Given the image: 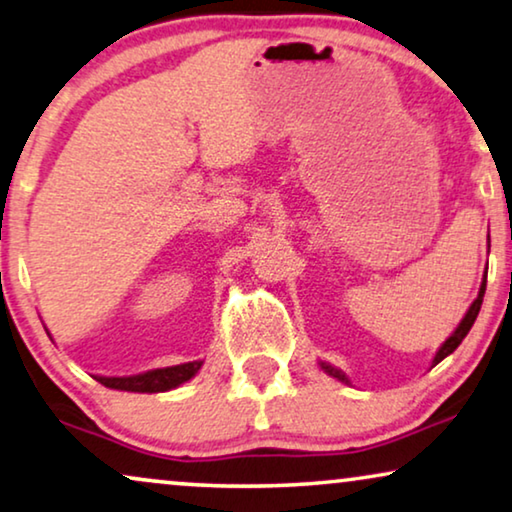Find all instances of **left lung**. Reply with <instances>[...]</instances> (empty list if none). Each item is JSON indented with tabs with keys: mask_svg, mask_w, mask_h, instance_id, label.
Instances as JSON below:
<instances>
[{
	"mask_svg": "<svg viewBox=\"0 0 512 512\" xmlns=\"http://www.w3.org/2000/svg\"><path fill=\"white\" fill-rule=\"evenodd\" d=\"M485 285H487V271H485V280H482V285H480V292H478V297H475V301L471 304V308L469 311H466V315L462 318V322H459V327L452 331V336L448 338V341H445L441 348H438V352H436V357H434V366L441 362V359H445L448 355H452V352L457 350V345L464 341V336L469 334L471 331V327H473V322H475V318H478V313H480V306H482V297H485ZM320 366L322 369H325L329 376H334V378H338L341 380V383H350L348 380V376H345L343 371H338V369H334V366L331 364H327V362H320Z\"/></svg>",
	"mask_w": 512,
	"mask_h": 512,
	"instance_id": "1",
	"label": "left lung"
}]
</instances>
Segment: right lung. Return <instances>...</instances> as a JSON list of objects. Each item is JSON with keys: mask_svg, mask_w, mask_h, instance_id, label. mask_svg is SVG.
I'll return each instance as SVG.
<instances>
[{"mask_svg": "<svg viewBox=\"0 0 512 512\" xmlns=\"http://www.w3.org/2000/svg\"><path fill=\"white\" fill-rule=\"evenodd\" d=\"M204 362H187L178 366H167V369H153L146 373H139V376H122V378H106L97 376L99 383L104 387H111V390H122V392H167L174 390V387L183 385L190 380L194 373L201 369Z\"/></svg>", "mask_w": 512, "mask_h": 512, "instance_id": "right-lung-1", "label": "right lung"}]
</instances>
